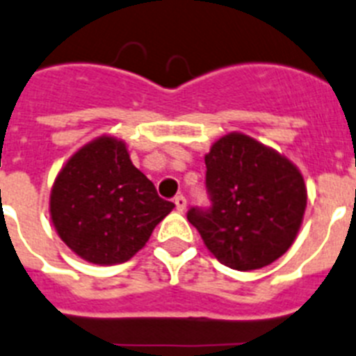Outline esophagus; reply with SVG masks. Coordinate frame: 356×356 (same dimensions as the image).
I'll list each match as a JSON object with an SVG mask.
<instances>
[{
    "label": "esophagus",
    "instance_id": "1",
    "mask_svg": "<svg viewBox=\"0 0 356 356\" xmlns=\"http://www.w3.org/2000/svg\"><path fill=\"white\" fill-rule=\"evenodd\" d=\"M174 202H175V209H177V211H184V209H186V199H184V197L182 195H177L174 199Z\"/></svg>",
    "mask_w": 356,
    "mask_h": 356
}]
</instances>
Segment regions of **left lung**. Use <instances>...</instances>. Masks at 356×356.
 I'll return each instance as SVG.
<instances>
[{"label": "left lung", "instance_id": "8db88e82", "mask_svg": "<svg viewBox=\"0 0 356 356\" xmlns=\"http://www.w3.org/2000/svg\"><path fill=\"white\" fill-rule=\"evenodd\" d=\"M206 188L211 208L188 220L218 261L236 270L270 265L293 243L307 209V186L292 161L242 132L211 145Z\"/></svg>", "mask_w": 356, "mask_h": 356}]
</instances>
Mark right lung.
Returning a JSON list of instances; mask_svg holds the SVG:
<instances>
[{
	"label": "right lung",
	"instance_id": "right-lung-1",
	"mask_svg": "<svg viewBox=\"0 0 356 356\" xmlns=\"http://www.w3.org/2000/svg\"><path fill=\"white\" fill-rule=\"evenodd\" d=\"M174 208L132 165L125 141L107 134L66 161L49 193V216L60 240L95 265L131 259Z\"/></svg>",
	"mask_w": 356,
	"mask_h": 356
}]
</instances>
